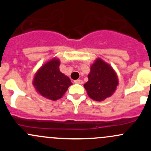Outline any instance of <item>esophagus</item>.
Returning <instances> with one entry per match:
<instances>
[{
  "label": "esophagus",
  "mask_w": 151,
  "mask_h": 151,
  "mask_svg": "<svg viewBox=\"0 0 151 151\" xmlns=\"http://www.w3.org/2000/svg\"><path fill=\"white\" fill-rule=\"evenodd\" d=\"M74 83H76V84L82 85L83 83V81L82 80H74Z\"/></svg>",
  "instance_id": "esophagus-1"
}]
</instances>
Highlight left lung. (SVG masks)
<instances>
[{
	"mask_svg": "<svg viewBox=\"0 0 151 151\" xmlns=\"http://www.w3.org/2000/svg\"><path fill=\"white\" fill-rule=\"evenodd\" d=\"M84 85L88 96L94 101H104L115 93L119 84L118 75L112 66L101 58H96L91 65Z\"/></svg>",
	"mask_w": 151,
	"mask_h": 151,
	"instance_id": "obj_1",
	"label": "left lung"
}]
</instances>
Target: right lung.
Returning <instances> with one entry per match:
<instances>
[{
  "mask_svg": "<svg viewBox=\"0 0 151 151\" xmlns=\"http://www.w3.org/2000/svg\"><path fill=\"white\" fill-rule=\"evenodd\" d=\"M60 63L57 58L50 59L37 70L33 80L38 93L52 101L62 98L68 87L72 85L70 79L60 72Z\"/></svg>",
  "mask_w": 151,
  "mask_h": 151,
  "instance_id": "right-lung-1",
  "label": "right lung"
}]
</instances>
